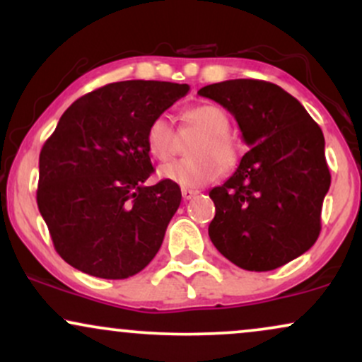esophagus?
<instances>
[{
  "instance_id": "34e87169",
  "label": "esophagus",
  "mask_w": 362,
  "mask_h": 362,
  "mask_svg": "<svg viewBox=\"0 0 362 362\" xmlns=\"http://www.w3.org/2000/svg\"><path fill=\"white\" fill-rule=\"evenodd\" d=\"M195 195H197V190L182 189V197H184V201H190V199L195 197Z\"/></svg>"
}]
</instances>
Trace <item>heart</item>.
Wrapping results in <instances>:
<instances>
[{
	"label": "heart",
	"instance_id": "heart-1",
	"mask_svg": "<svg viewBox=\"0 0 362 362\" xmlns=\"http://www.w3.org/2000/svg\"><path fill=\"white\" fill-rule=\"evenodd\" d=\"M184 129H195L202 132V138L194 143L192 158L177 160L158 170L161 180L184 187L199 189L211 184L221 175L223 168H231L238 158V149L230 131V117L218 105L202 103L189 107L182 115ZM146 143L151 155L167 161L178 149V131L167 114L156 115L149 122Z\"/></svg>",
	"mask_w": 362,
	"mask_h": 362
}]
</instances>
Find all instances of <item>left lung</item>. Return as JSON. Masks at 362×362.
<instances>
[{"instance_id": "8db88e82", "label": "left lung", "mask_w": 362, "mask_h": 362, "mask_svg": "<svg viewBox=\"0 0 362 362\" xmlns=\"http://www.w3.org/2000/svg\"><path fill=\"white\" fill-rule=\"evenodd\" d=\"M238 122L250 151L209 192L214 247L245 271L265 272L313 247L330 189L322 129L293 95L260 80H228L197 91Z\"/></svg>"}]
</instances>
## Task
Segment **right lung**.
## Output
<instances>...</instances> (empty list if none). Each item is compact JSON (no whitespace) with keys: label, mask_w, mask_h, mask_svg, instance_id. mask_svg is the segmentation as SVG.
<instances>
[{"label":"right lung","mask_w":362,"mask_h":362,"mask_svg":"<svg viewBox=\"0 0 362 362\" xmlns=\"http://www.w3.org/2000/svg\"><path fill=\"white\" fill-rule=\"evenodd\" d=\"M189 85L110 83L71 103L39 156L37 204L54 248L78 271L126 279L153 260L180 187L144 182L155 172L146 131Z\"/></svg>","instance_id":"add662e5"}]
</instances>
